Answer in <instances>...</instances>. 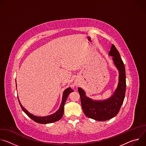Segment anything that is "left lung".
<instances>
[{
	"instance_id": "left-lung-1",
	"label": "left lung",
	"mask_w": 146,
	"mask_h": 146,
	"mask_svg": "<svg viewBox=\"0 0 146 146\" xmlns=\"http://www.w3.org/2000/svg\"><path fill=\"white\" fill-rule=\"evenodd\" d=\"M109 55L113 56L114 65L119 71V81L114 94L104 100H93L86 96L84 91L78 88L81 106L85 115L92 119L104 121L114 117L122 105L126 91L125 69L120 55L114 44H112Z\"/></svg>"
}]
</instances>
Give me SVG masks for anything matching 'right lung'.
Wrapping results in <instances>:
<instances>
[{
    "label": "right lung",
    "mask_w": 146,
    "mask_h": 146,
    "mask_svg": "<svg viewBox=\"0 0 146 146\" xmlns=\"http://www.w3.org/2000/svg\"><path fill=\"white\" fill-rule=\"evenodd\" d=\"M16 87H17V86H16ZM73 91V90L70 87L66 89L63 93L62 103H61V105L59 107V109L55 113H54L51 115H48V116H46V117H37V116L32 114L22 106V105L21 104V103L19 100L18 98V101L19 103V105H20L21 108L22 110L32 119H33L36 122H37L39 123H52V122H54L57 121H59L62 117V116H63L64 111V105H65V102L67 99V98H68L69 94Z\"/></svg>",
    "instance_id": "1"
}]
</instances>
